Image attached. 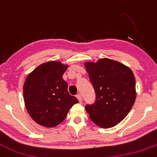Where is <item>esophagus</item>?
Returning a JSON list of instances; mask_svg holds the SVG:
<instances>
[{"mask_svg": "<svg viewBox=\"0 0 157 157\" xmlns=\"http://www.w3.org/2000/svg\"><path fill=\"white\" fill-rule=\"evenodd\" d=\"M76 97H77V98H78L79 103H82V95H81V94H77Z\"/></svg>", "mask_w": 157, "mask_h": 157, "instance_id": "esophagus-1", "label": "esophagus"}]
</instances>
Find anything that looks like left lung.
I'll return each mask as SVG.
<instances>
[{
    "label": "left lung",
    "mask_w": 157,
    "mask_h": 157,
    "mask_svg": "<svg viewBox=\"0 0 157 157\" xmlns=\"http://www.w3.org/2000/svg\"><path fill=\"white\" fill-rule=\"evenodd\" d=\"M96 94L94 104L85 106L91 120L100 128L120 123L130 112L136 99L133 72L125 65L108 58L85 63Z\"/></svg>",
    "instance_id": "1"
}]
</instances>
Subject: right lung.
Listing matches in <instances>:
<instances>
[{
  "instance_id": "add662e5",
  "label": "right lung",
  "mask_w": 157,
  "mask_h": 157,
  "mask_svg": "<svg viewBox=\"0 0 157 157\" xmlns=\"http://www.w3.org/2000/svg\"><path fill=\"white\" fill-rule=\"evenodd\" d=\"M68 65L49 61L36 68L24 85V103L31 118L41 126L53 128L64 121L78 99L68 92L63 75Z\"/></svg>"
}]
</instances>
